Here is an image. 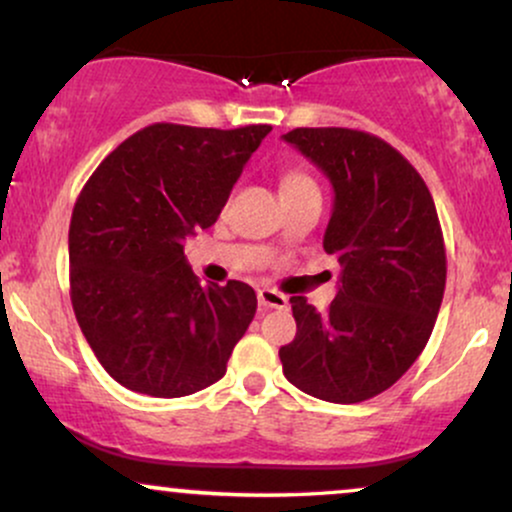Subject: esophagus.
<instances>
[{
    "label": "esophagus",
    "mask_w": 512,
    "mask_h": 512,
    "mask_svg": "<svg viewBox=\"0 0 512 512\" xmlns=\"http://www.w3.org/2000/svg\"><path fill=\"white\" fill-rule=\"evenodd\" d=\"M257 301H260V308L262 310H284L289 308V298L284 296V293L279 291H272V289H260L257 291Z\"/></svg>",
    "instance_id": "obj_1"
}]
</instances>
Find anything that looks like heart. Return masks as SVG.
Returning <instances> with one entry per match:
<instances>
[{
  "label": "heart",
  "instance_id": "heart-1",
  "mask_svg": "<svg viewBox=\"0 0 512 512\" xmlns=\"http://www.w3.org/2000/svg\"><path fill=\"white\" fill-rule=\"evenodd\" d=\"M308 187H317V185L303 168H289L284 175H281V195H286V192L308 190Z\"/></svg>",
  "mask_w": 512,
  "mask_h": 512
}]
</instances>
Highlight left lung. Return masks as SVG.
Here are the masks:
<instances>
[{"mask_svg":"<svg viewBox=\"0 0 512 512\" xmlns=\"http://www.w3.org/2000/svg\"><path fill=\"white\" fill-rule=\"evenodd\" d=\"M334 187L327 255L342 264L325 313L291 296L296 337L284 375L305 395L356 404L392 387L421 356L443 303L445 243L424 178L395 146L361 129L284 134Z\"/></svg>","mask_w":512,"mask_h":512,"instance_id":"obj_1","label":"left lung"}]
</instances>
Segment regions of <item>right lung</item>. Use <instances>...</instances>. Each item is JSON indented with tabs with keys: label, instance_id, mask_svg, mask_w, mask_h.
Segmentation results:
<instances>
[{
	"label": "right lung",
	"instance_id": "1",
	"mask_svg": "<svg viewBox=\"0 0 512 512\" xmlns=\"http://www.w3.org/2000/svg\"><path fill=\"white\" fill-rule=\"evenodd\" d=\"M269 125L156 122L103 158L69 223L72 308L108 375L151 397H185L226 373L255 317L243 281L202 286L185 238L226 207Z\"/></svg>",
	"mask_w": 512,
	"mask_h": 512
}]
</instances>
